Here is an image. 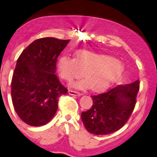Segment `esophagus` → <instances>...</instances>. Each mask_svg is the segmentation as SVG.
Here are the masks:
<instances>
[{"instance_id": "esophagus-1", "label": "esophagus", "mask_w": 157, "mask_h": 157, "mask_svg": "<svg viewBox=\"0 0 157 157\" xmlns=\"http://www.w3.org/2000/svg\"><path fill=\"white\" fill-rule=\"evenodd\" d=\"M69 94L71 96H76V97H80V96L82 95V94L80 93V92L75 91V90H69Z\"/></svg>"}]
</instances>
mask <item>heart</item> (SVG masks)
I'll return each mask as SVG.
<instances>
[{"label":"heart","instance_id":"1","mask_svg":"<svg viewBox=\"0 0 157 157\" xmlns=\"http://www.w3.org/2000/svg\"><path fill=\"white\" fill-rule=\"evenodd\" d=\"M58 69L60 77L68 82L80 78L83 73L90 89L98 90L114 82L124 71V65L111 56L81 50L75 53V58L61 56L58 59ZM86 85L82 82L76 86Z\"/></svg>","mask_w":157,"mask_h":157}]
</instances>
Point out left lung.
<instances>
[{
  "instance_id": "obj_1",
  "label": "left lung",
  "mask_w": 157,
  "mask_h": 157,
  "mask_svg": "<svg viewBox=\"0 0 157 157\" xmlns=\"http://www.w3.org/2000/svg\"><path fill=\"white\" fill-rule=\"evenodd\" d=\"M139 89L137 80L91 96L93 105L81 114L87 131L96 135H108L122 128L135 109Z\"/></svg>"
}]
</instances>
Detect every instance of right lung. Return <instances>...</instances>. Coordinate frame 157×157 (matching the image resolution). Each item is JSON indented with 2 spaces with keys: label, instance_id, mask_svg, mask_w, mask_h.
Here are the masks:
<instances>
[{
  "label": "right lung",
  "instance_id": "right-lung-1",
  "mask_svg": "<svg viewBox=\"0 0 157 157\" xmlns=\"http://www.w3.org/2000/svg\"><path fill=\"white\" fill-rule=\"evenodd\" d=\"M69 41L36 39L18 58L12 79V103L28 125L40 126L50 121L58 109V98L67 93L55 72L58 57Z\"/></svg>",
  "mask_w": 157,
  "mask_h": 157
}]
</instances>
